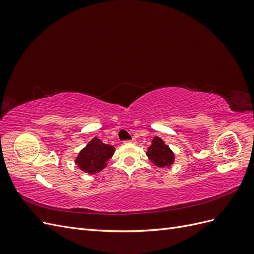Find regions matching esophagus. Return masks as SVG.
<instances>
[{
  "label": "esophagus",
  "mask_w": 254,
  "mask_h": 254,
  "mask_svg": "<svg viewBox=\"0 0 254 254\" xmlns=\"http://www.w3.org/2000/svg\"><path fill=\"white\" fill-rule=\"evenodd\" d=\"M134 143H135V140H134V139L130 140V141H124V144H134Z\"/></svg>",
  "instance_id": "obj_1"
}]
</instances>
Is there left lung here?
Wrapping results in <instances>:
<instances>
[{"mask_svg":"<svg viewBox=\"0 0 254 254\" xmlns=\"http://www.w3.org/2000/svg\"><path fill=\"white\" fill-rule=\"evenodd\" d=\"M146 156L156 166L170 168L175 162V155L170 146L160 136H155L151 141V145L147 148Z\"/></svg>","mask_w":254,"mask_h":254,"instance_id":"left-lung-1","label":"left lung"}]
</instances>
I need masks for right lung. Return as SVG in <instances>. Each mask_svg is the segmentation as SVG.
<instances>
[{
	"label": "right lung",
	"mask_w": 254,
	"mask_h": 254,
	"mask_svg": "<svg viewBox=\"0 0 254 254\" xmlns=\"http://www.w3.org/2000/svg\"><path fill=\"white\" fill-rule=\"evenodd\" d=\"M115 148L112 145L103 143L98 137H93L83 147L75 159V164L82 172L93 175L101 172L108 164Z\"/></svg>",
	"instance_id": "1"
}]
</instances>
